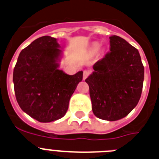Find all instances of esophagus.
I'll use <instances>...</instances> for the list:
<instances>
[{"mask_svg":"<svg viewBox=\"0 0 159 159\" xmlns=\"http://www.w3.org/2000/svg\"><path fill=\"white\" fill-rule=\"evenodd\" d=\"M89 75H90V70H84V72H83V79L84 80L86 79Z\"/></svg>","mask_w":159,"mask_h":159,"instance_id":"1","label":"esophagus"}]
</instances>
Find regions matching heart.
Masks as SVG:
<instances>
[{"label": "heart", "mask_w": 159, "mask_h": 159, "mask_svg": "<svg viewBox=\"0 0 159 159\" xmlns=\"http://www.w3.org/2000/svg\"><path fill=\"white\" fill-rule=\"evenodd\" d=\"M98 47H99V45H98V44H94V48H95V49H97Z\"/></svg>", "instance_id": "1"}]
</instances>
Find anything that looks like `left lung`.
<instances>
[{
	"mask_svg": "<svg viewBox=\"0 0 159 159\" xmlns=\"http://www.w3.org/2000/svg\"><path fill=\"white\" fill-rule=\"evenodd\" d=\"M109 38L110 52L93 65L94 71L85 81L93 114L117 121L127 116L140 100L144 67L136 48L116 35Z\"/></svg>",
	"mask_w": 159,
	"mask_h": 159,
	"instance_id": "left-lung-1",
	"label": "left lung"
}]
</instances>
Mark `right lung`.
Instances as JSON below:
<instances>
[{"instance_id":"add662e5","label":"right lung","mask_w":159,"mask_h":159,"mask_svg":"<svg viewBox=\"0 0 159 159\" xmlns=\"http://www.w3.org/2000/svg\"><path fill=\"white\" fill-rule=\"evenodd\" d=\"M57 40L44 36L23 48L13 71L16 100L31 118L51 122L63 118L83 72L68 75L58 69L62 51Z\"/></svg>"}]
</instances>
